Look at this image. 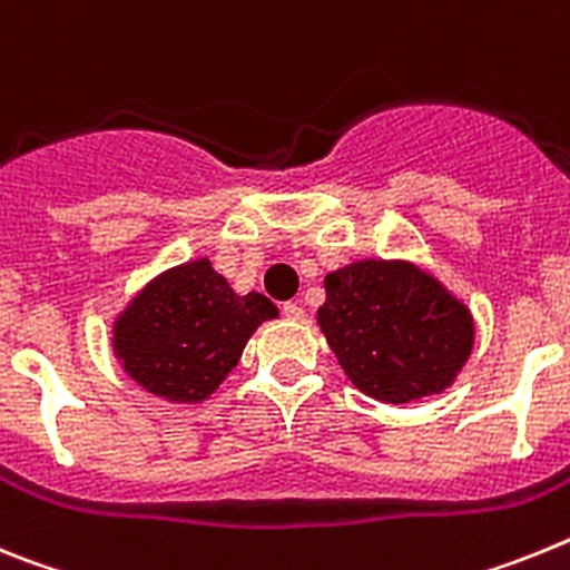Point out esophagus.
I'll return each instance as SVG.
<instances>
[{
  "label": "esophagus",
  "instance_id": "esophagus-1",
  "mask_svg": "<svg viewBox=\"0 0 570 570\" xmlns=\"http://www.w3.org/2000/svg\"><path fill=\"white\" fill-rule=\"evenodd\" d=\"M281 313H284L289 321H301L304 318V306L295 304V301H286V304L281 306Z\"/></svg>",
  "mask_w": 570,
  "mask_h": 570
}]
</instances>
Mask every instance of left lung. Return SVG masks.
<instances>
[{
    "mask_svg": "<svg viewBox=\"0 0 570 570\" xmlns=\"http://www.w3.org/2000/svg\"><path fill=\"white\" fill-rule=\"evenodd\" d=\"M318 326L361 393L407 404L453 384L473 350V315L407 261H355L324 278Z\"/></svg>",
    "mask_w": 570,
    "mask_h": 570,
    "instance_id": "1",
    "label": "left lung"
}]
</instances>
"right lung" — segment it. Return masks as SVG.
Returning <instances> with one entry per match:
<instances>
[{
	"label": "right lung",
	"mask_w": 570,
	"mask_h": 570,
	"mask_svg": "<svg viewBox=\"0 0 570 570\" xmlns=\"http://www.w3.org/2000/svg\"><path fill=\"white\" fill-rule=\"evenodd\" d=\"M278 309L261 292L237 295L209 257L157 275L114 321L122 370L166 402L197 404L237 367L246 341Z\"/></svg>",
	"instance_id": "right-lung-1"
}]
</instances>
